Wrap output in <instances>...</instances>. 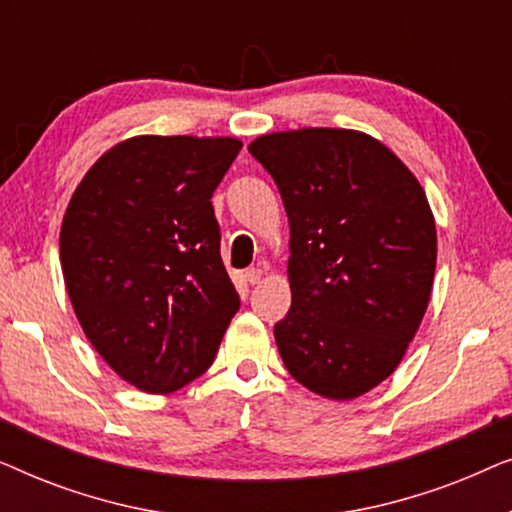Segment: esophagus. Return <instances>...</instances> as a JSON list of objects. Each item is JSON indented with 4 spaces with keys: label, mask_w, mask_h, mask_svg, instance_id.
I'll return each instance as SVG.
<instances>
[{
    "label": "esophagus",
    "mask_w": 512,
    "mask_h": 512,
    "mask_svg": "<svg viewBox=\"0 0 512 512\" xmlns=\"http://www.w3.org/2000/svg\"><path fill=\"white\" fill-rule=\"evenodd\" d=\"M263 275H265V272L261 268H249L247 272H244V279H247L249 284H261Z\"/></svg>",
    "instance_id": "1"
}]
</instances>
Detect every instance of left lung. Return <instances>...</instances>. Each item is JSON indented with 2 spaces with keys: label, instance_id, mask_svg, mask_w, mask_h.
<instances>
[{
  "label": "left lung",
  "instance_id": "left-lung-1",
  "mask_svg": "<svg viewBox=\"0 0 512 512\" xmlns=\"http://www.w3.org/2000/svg\"><path fill=\"white\" fill-rule=\"evenodd\" d=\"M289 216L291 310L275 324L293 380L333 401L398 368L436 275L422 184L380 139L347 128L268 132L249 144Z\"/></svg>",
  "mask_w": 512,
  "mask_h": 512
}]
</instances>
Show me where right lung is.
<instances>
[{"mask_svg": "<svg viewBox=\"0 0 512 512\" xmlns=\"http://www.w3.org/2000/svg\"><path fill=\"white\" fill-rule=\"evenodd\" d=\"M240 149L235 137L123 139L67 205L60 263L76 319L104 363L146 394L205 373L240 307L212 207Z\"/></svg>", "mask_w": 512, "mask_h": 512, "instance_id": "1", "label": "right lung"}]
</instances>
